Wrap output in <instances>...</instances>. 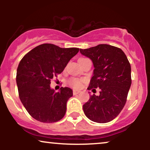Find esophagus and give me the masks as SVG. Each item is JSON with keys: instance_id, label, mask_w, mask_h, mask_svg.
Segmentation results:
<instances>
[{"instance_id": "34e87169", "label": "esophagus", "mask_w": 150, "mask_h": 150, "mask_svg": "<svg viewBox=\"0 0 150 150\" xmlns=\"http://www.w3.org/2000/svg\"><path fill=\"white\" fill-rule=\"evenodd\" d=\"M73 93L74 95H76V94H79V93H80V91H77V90H73Z\"/></svg>"}]
</instances>
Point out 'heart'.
<instances>
[{"label": "heart", "instance_id": "obj_1", "mask_svg": "<svg viewBox=\"0 0 150 150\" xmlns=\"http://www.w3.org/2000/svg\"><path fill=\"white\" fill-rule=\"evenodd\" d=\"M70 85L73 86L74 88H80L82 86V82L80 80H77V79H73V80H70Z\"/></svg>", "mask_w": 150, "mask_h": 150}]
</instances>
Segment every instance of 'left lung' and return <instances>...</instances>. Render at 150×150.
Returning a JSON list of instances; mask_svg holds the SVG:
<instances>
[{
    "label": "left lung",
    "instance_id": "1",
    "mask_svg": "<svg viewBox=\"0 0 150 150\" xmlns=\"http://www.w3.org/2000/svg\"><path fill=\"white\" fill-rule=\"evenodd\" d=\"M80 53L92 60L94 69L87 89H100V94L90 96L83 105L85 116L96 123L114 119L124 107L131 85V67L119 48L99 44Z\"/></svg>",
    "mask_w": 150,
    "mask_h": 150
}]
</instances>
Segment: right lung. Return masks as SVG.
<instances>
[{
    "mask_svg": "<svg viewBox=\"0 0 150 150\" xmlns=\"http://www.w3.org/2000/svg\"><path fill=\"white\" fill-rule=\"evenodd\" d=\"M78 51L77 48L44 44L31 50L20 61L16 76L19 97L34 119L54 123L65 116L67 101L73 96V90L61 87L56 92L50 84Z\"/></svg>",
    "mask_w": 150,
    "mask_h": 150,
    "instance_id": "right-lung-1",
    "label": "right lung"
}]
</instances>
